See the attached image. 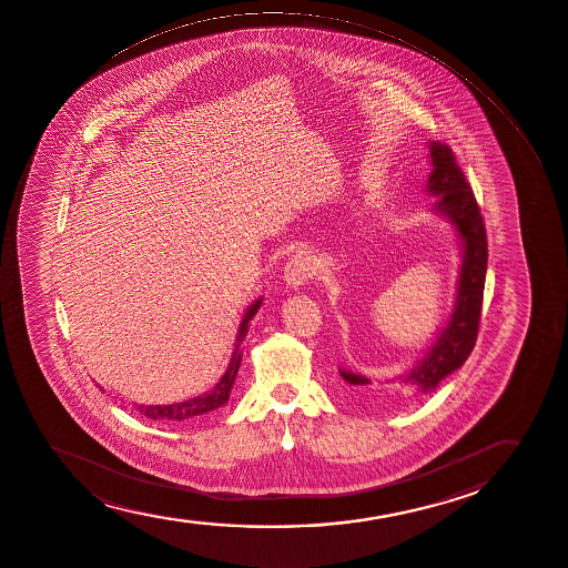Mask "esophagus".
Masks as SVG:
<instances>
[{"mask_svg": "<svg viewBox=\"0 0 568 568\" xmlns=\"http://www.w3.org/2000/svg\"><path fill=\"white\" fill-rule=\"evenodd\" d=\"M314 263L311 260V255L307 252H295L284 267V281L286 286L292 290H300L301 286H305L311 278H313Z\"/></svg>", "mask_w": 568, "mask_h": 568, "instance_id": "esophagus-1", "label": "esophagus"}]
</instances>
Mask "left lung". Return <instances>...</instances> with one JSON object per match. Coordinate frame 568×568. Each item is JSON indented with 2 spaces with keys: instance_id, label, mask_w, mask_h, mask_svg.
<instances>
[{
  "instance_id": "8db88e82",
  "label": "left lung",
  "mask_w": 568,
  "mask_h": 568,
  "mask_svg": "<svg viewBox=\"0 0 568 568\" xmlns=\"http://www.w3.org/2000/svg\"><path fill=\"white\" fill-rule=\"evenodd\" d=\"M434 170L426 191L437 196L436 210L457 227L463 241L464 261L458 278L457 303L449 324L437 335L436 345L404 378L405 385H417L423 392L434 390L442 378L458 369L474 351L481 320L483 290L487 274V233L481 210L468 180L447 144L432 142ZM362 398L375 396L369 378L351 372H339Z\"/></svg>"
}]
</instances>
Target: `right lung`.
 I'll return each mask as SVG.
<instances>
[{"instance_id":"right-lung-1","label":"right lung","mask_w":568,"mask_h":568,"mask_svg":"<svg viewBox=\"0 0 568 568\" xmlns=\"http://www.w3.org/2000/svg\"><path fill=\"white\" fill-rule=\"evenodd\" d=\"M260 305L261 300L255 301L254 305L244 314L241 329H239V343L248 335L250 320L254 318ZM241 359L242 354L239 351V345H236L231 364H229L227 372L223 375L222 381L212 390L204 392V394L196 396V398L172 405H136V409L144 417L151 418V420H159V423H180V420H185V418L199 417V415H204V413L214 412L217 407L227 404L229 394H231L236 373H239V367H241Z\"/></svg>"}]
</instances>
